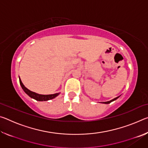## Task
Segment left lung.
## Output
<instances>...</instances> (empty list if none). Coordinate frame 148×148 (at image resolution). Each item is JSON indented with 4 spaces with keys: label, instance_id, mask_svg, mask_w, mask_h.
I'll return each mask as SVG.
<instances>
[{
    "label": "left lung",
    "instance_id": "obj_1",
    "mask_svg": "<svg viewBox=\"0 0 148 148\" xmlns=\"http://www.w3.org/2000/svg\"><path fill=\"white\" fill-rule=\"evenodd\" d=\"M119 97H120V96L117 97H116V98H115V99H112V100H111V101H107V102H102V103H103V104H109V103H110V102H113V101H116V100L118 99Z\"/></svg>",
    "mask_w": 148,
    "mask_h": 148
}]
</instances>
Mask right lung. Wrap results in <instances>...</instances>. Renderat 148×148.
Here are the masks:
<instances>
[{
    "label": "right lung",
    "mask_w": 148,
    "mask_h": 148,
    "mask_svg": "<svg viewBox=\"0 0 148 148\" xmlns=\"http://www.w3.org/2000/svg\"><path fill=\"white\" fill-rule=\"evenodd\" d=\"M19 83H20V85H21L22 89H23V90L24 91V92H25L27 95H29L31 98L34 99L36 100V101H49V100H51V99L56 98V97L58 96V95L60 94V92H57V93L51 94V95H40V94L36 93V92H35L30 91V90L27 89L26 87H25L23 84L22 83L20 77H19Z\"/></svg>",
    "instance_id": "right-lung-1"
}]
</instances>
